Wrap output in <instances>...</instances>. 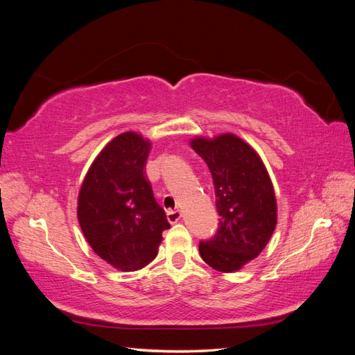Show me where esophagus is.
Masks as SVG:
<instances>
[{
	"label": "esophagus",
	"mask_w": 355,
	"mask_h": 355,
	"mask_svg": "<svg viewBox=\"0 0 355 355\" xmlns=\"http://www.w3.org/2000/svg\"><path fill=\"white\" fill-rule=\"evenodd\" d=\"M180 216H182V213H180L179 210H168V211H167V220H168L170 223L179 222Z\"/></svg>",
	"instance_id": "esophagus-1"
}]
</instances>
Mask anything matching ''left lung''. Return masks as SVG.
<instances>
[{
  "label": "left lung",
  "instance_id": "1",
  "mask_svg": "<svg viewBox=\"0 0 355 355\" xmlns=\"http://www.w3.org/2000/svg\"><path fill=\"white\" fill-rule=\"evenodd\" d=\"M191 148L213 178L219 228L200 243L202 261L219 272H235L257 257L277 225V200L262 158L243 139L223 133L197 136Z\"/></svg>",
  "mask_w": 355,
  "mask_h": 355
}]
</instances>
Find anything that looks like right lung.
Wrapping results in <instances>:
<instances>
[{
  "label": "right lung",
  "mask_w": 355,
  "mask_h": 355,
  "mask_svg": "<svg viewBox=\"0 0 355 355\" xmlns=\"http://www.w3.org/2000/svg\"><path fill=\"white\" fill-rule=\"evenodd\" d=\"M151 141L135 132L114 137L94 158L78 194L77 216L94 253L120 271L155 259L170 228L145 175Z\"/></svg>",
  "instance_id": "1"
}]
</instances>
